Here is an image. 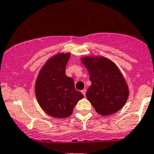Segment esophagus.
Instances as JSON below:
<instances>
[{
    "label": "esophagus",
    "mask_w": 154,
    "mask_h": 154,
    "mask_svg": "<svg viewBox=\"0 0 154 154\" xmlns=\"http://www.w3.org/2000/svg\"><path fill=\"white\" fill-rule=\"evenodd\" d=\"M81 92H82V94H84V96H85V97H86V89H85V88H84V89H83L82 90V91H81Z\"/></svg>",
    "instance_id": "34e87169"
}]
</instances>
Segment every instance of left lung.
I'll list each match as a JSON object with an SVG mask.
<instances>
[{"label": "left lung", "instance_id": "1", "mask_svg": "<svg viewBox=\"0 0 154 154\" xmlns=\"http://www.w3.org/2000/svg\"><path fill=\"white\" fill-rule=\"evenodd\" d=\"M91 85L86 97L97 113L106 116L119 111L128 97V88L114 63L105 57H84Z\"/></svg>", "mask_w": 154, "mask_h": 154}]
</instances>
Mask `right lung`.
Listing matches in <instances>:
<instances>
[{
  "mask_svg": "<svg viewBox=\"0 0 154 154\" xmlns=\"http://www.w3.org/2000/svg\"><path fill=\"white\" fill-rule=\"evenodd\" d=\"M70 56L68 53H61L49 60L36 81V97L39 106L56 118L69 117L78 102L84 97L75 90L73 79L66 75Z\"/></svg>",
  "mask_w": 154,
  "mask_h": 154,
  "instance_id": "right-lung-1",
  "label": "right lung"
}]
</instances>
